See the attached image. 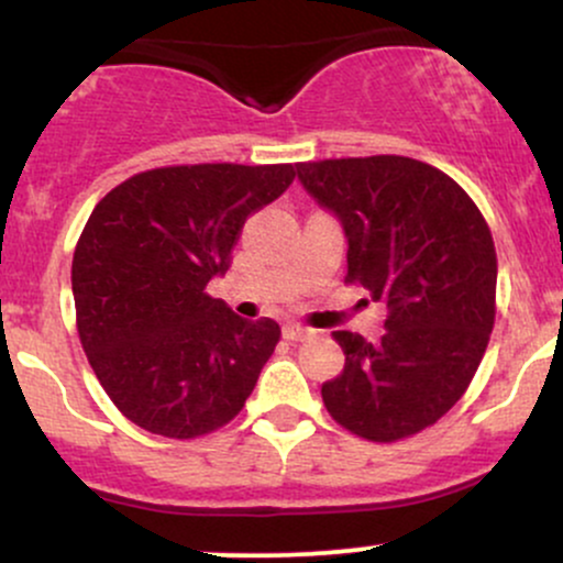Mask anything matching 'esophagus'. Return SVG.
I'll return each instance as SVG.
<instances>
[{
    "instance_id": "1",
    "label": "esophagus",
    "mask_w": 563,
    "mask_h": 563,
    "mask_svg": "<svg viewBox=\"0 0 563 563\" xmlns=\"http://www.w3.org/2000/svg\"><path fill=\"white\" fill-rule=\"evenodd\" d=\"M312 335H314L312 328H303L299 322H288V325H283V339L288 341H307L312 339Z\"/></svg>"
}]
</instances>
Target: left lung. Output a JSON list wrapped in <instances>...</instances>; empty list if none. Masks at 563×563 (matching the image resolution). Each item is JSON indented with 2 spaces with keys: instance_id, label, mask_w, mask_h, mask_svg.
I'll list each match as a JSON object with an SVG mask.
<instances>
[{
  "instance_id": "obj_1",
  "label": "left lung",
  "mask_w": 563,
  "mask_h": 563,
  "mask_svg": "<svg viewBox=\"0 0 563 563\" xmlns=\"http://www.w3.org/2000/svg\"><path fill=\"white\" fill-rule=\"evenodd\" d=\"M296 177L344 228L349 280L386 307L378 341L333 333L346 363L322 402L371 442L418 434L463 397L493 333L487 222L455 179L416 158L312 161Z\"/></svg>"
}]
</instances>
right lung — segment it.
Listing matches in <instances>:
<instances>
[{
  "label": "right lung",
  "instance_id": "1",
  "mask_svg": "<svg viewBox=\"0 0 563 563\" xmlns=\"http://www.w3.org/2000/svg\"><path fill=\"white\" fill-rule=\"evenodd\" d=\"M294 166L198 164L134 174L95 206L70 286L89 365L151 434L192 439L241 412L275 352V320H243L206 286L230 269L245 219Z\"/></svg>",
  "mask_w": 563,
  "mask_h": 563
}]
</instances>
